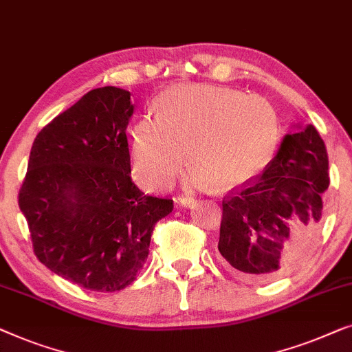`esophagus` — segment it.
Instances as JSON below:
<instances>
[{"instance_id": "1", "label": "esophagus", "mask_w": 352, "mask_h": 352, "mask_svg": "<svg viewBox=\"0 0 352 352\" xmlns=\"http://www.w3.org/2000/svg\"><path fill=\"white\" fill-rule=\"evenodd\" d=\"M178 201H180L182 206H186V207H195L196 206L195 197H191V196L182 195V196H178Z\"/></svg>"}]
</instances>
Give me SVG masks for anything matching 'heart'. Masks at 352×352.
Here are the masks:
<instances>
[{"instance_id": "b5f03b06", "label": "heart", "mask_w": 352, "mask_h": 352, "mask_svg": "<svg viewBox=\"0 0 352 352\" xmlns=\"http://www.w3.org/2000/svg\"><path fill=\"white\" fill-rule=\"evenodd\" d=\"M277 138L279 121L265 98L204 84L177 86L160 97L156 118L133 126L132 170L156 190L182 170L188 150L196 183L210 178L239 186L268 167Z\"/></svg>"}]
</instances>
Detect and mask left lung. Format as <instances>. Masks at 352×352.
Wrapping results in <instances>:
<instances>
[{"mask_svg":"<svg viewBox=\"0 0 352 352\" xmlns=\"http://www.w3.org/2000/svg\"><path fill=\"white\" fill-rule=\"evenodd\" d=\"M329 156L313 124L287 133L265 172L223 197L219 250L228 270L270 282L294 270L318 236Z\"/></svg>","mask_w":352,"mask_h":352,"instance_id":"1","label":"left lung"}]
</instances>
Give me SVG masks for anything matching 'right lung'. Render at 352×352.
<instances>
[{
    "label": "right lung",
    "instance_id": "obj_1",
    "mask_svg": "<svg viewBox=\"0 0 352 352\" xmlns=\"http://www.w3.org/2000/svg\"><path fill=\"white\" fill-rule=\"evenodd\" d=\"M131 92L92 89L34 138L19 191L33 252L52 273L94 292L131 285L155 225L174 209L131 178Z\"/></svg>",
    "mask_w": 352,
    "mask_h": 352
}]
</instances>
